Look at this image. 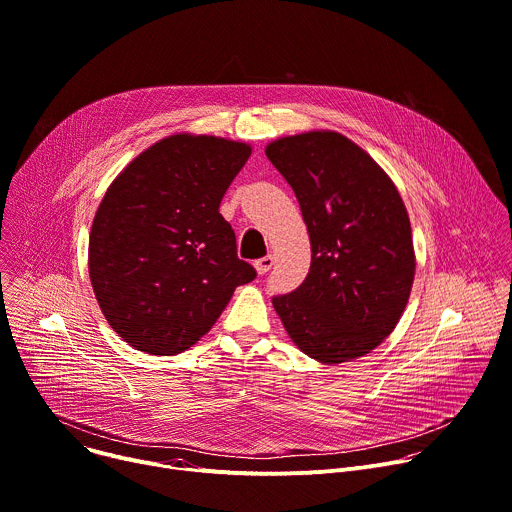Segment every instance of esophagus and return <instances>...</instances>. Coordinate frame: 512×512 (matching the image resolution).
<instances>
[{"label":"esophagus","mask_w":512,"mask_h":512,"mask_svg":"<svg viewBox=\"0 0 512 512\" xmlns=\"http://www.w3.org/2000/svg\"><path fill=\"white\" fill-rule=\"evenodd\" d=\"M271 267H273V257H271V255H265V257H261V259L255 261V269H257L261 275L267 273Z\"/></svg>","instance_id":"obj_1"}]
</instances>
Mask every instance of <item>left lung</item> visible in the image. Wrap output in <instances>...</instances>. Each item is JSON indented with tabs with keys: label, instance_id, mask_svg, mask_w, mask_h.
I'll return each mask as SVG.
<instances>
[{
	"label": "left lung",
	"instance_id": "left-lung-1",
	"mask_svg": "<svg viewBox=\"0 0 512 512\" xmlns=\"http://www.w3.org/2000/svg\"><path fill=\"white\" fill-rule=\"evenodd\" d=\"M265 156L294 188L312 263L273 308L296 346L326 364L377 348L397 326L413 285L405 204L383 168L336 131L281 137Z\"/></svg>",
	"mask_w": 512,
	"mask_h": 512
}]
</instances>
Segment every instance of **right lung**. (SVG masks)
Wrapping results in <instances>:
<instances>
[{
  "label": "right lung",
  "instance_id": "obj_1",
  "mask_svg": "<svg viewBox=\"0 0 512 512\" xmlns=\"http://www.w3.org/2000/svg\"><path fill=\"white\" fill-rule=\"evenodd\" d=\"M251 145L170 135L107 188L91 227L89 275L109 326L135 350L178 354L255 279L218 212Z\"/></svg>",
  "mask_w": 512,
  "mask_h": 512
}]
</instances>
